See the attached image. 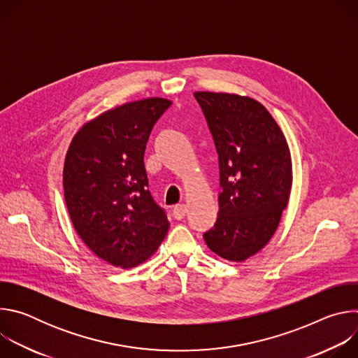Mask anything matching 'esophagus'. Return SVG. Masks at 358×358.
Returning <instances> with one entry per match:
<instances>
[{"label":"esophagus","instance_id":"esophagus-1","mask_svg":"<svg viewBox=\"0 0 358 358\" xmlns=\"http://www.w3.org/2000/svg\"><path fill=\"white\" fill-rule=\"evenodd\" d=\"M185 214H187V208H185V206L184 203H180V206H176L174 208H173V217L176 218V220H182L184 217H185Z\"/></svg>","mask_w":358,"mask_h":358}]
</instances>
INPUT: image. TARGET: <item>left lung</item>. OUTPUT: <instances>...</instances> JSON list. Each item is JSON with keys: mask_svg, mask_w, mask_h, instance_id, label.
I'll return each instance as SVG.
<instances>
[{"mask_svg": "<svg viewBox=\"0 0 358 358\" xmlns=\"http://www.w3.org/2000/svg\"><path fill=\"white\" fill-rule=\"evenodd\" d=\"M194 97L220 164V211L203 239L218 257L241 262L259 252L279 225L292 187L290 151L259 101L213 92H195Z\"/></svg>", "mask_w": 358, "mask_h": 358, "instance_id": "1", "label": "left lung"}]
</instances>
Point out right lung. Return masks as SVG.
I'll list each match as a JSON object with an SVG mask.
<instances>
[{
	"instance_id": "1",
	"label": "right lung",
	"mask_w": 358,
	"mask_h": 358,
	"mask_svg": "<svg viewBox=\"0 0 358 358\" xmlns=\"http://www.w3.org/2000/svg\"><path fill=\"white\" fill-rule=\"evenodd\" d=\"M170 106L160 97L126 103L86 123L69 145L64 189L72 224L86 246L113 266L143 264L169 231L143 159L152 127Z\"/></svg>"
}]
</instances>
